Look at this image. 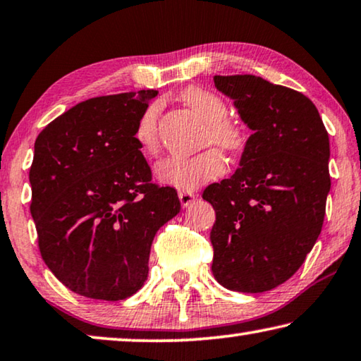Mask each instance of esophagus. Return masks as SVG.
I'll return each instance as SVG.
<instances>
[{"instance_id": "34e87169", "label": "esophagus", "mask_w": 361, "mask_h": 361, "mask_svg": "<svg viewBox=\"0 0 361 361\" xmlns=\"http://www.w3.org/2000/svg\"><path fill=\"white\" fill-rule=\"evenodd\" d=\"M178 197H180V202L183 207H188V205H191L194 202V199H196V194L194 192H186V191H180L178 192Z\"/></svg>"}]
</instances>
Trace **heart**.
I'll use <instances>...</instances> for the list:
<instances>
[{
    "instance_id": "b5f03b06",
    "label": "heart",
    "mask_w": 361,
    "mask_h": 361,
    "mask_svg": "<svg viewBox=\"0 0 361 361\" xmlns=\"http://www.w3.org/2000/svg\"><path fill=\"white\" fill-rule=\"evenodd\" d=\"M183 102L202 120L204 131L201 146L215 145L220 149L238 154L245 147L244 130L228 120V106L219 94L204 88H188ZM160 104L154 102L142 112L136 123L135 138L142 151L156 154L160 149L159 135ZM225 171V159L215 147H209L192 157H167L156 165V176L160 183L181 191H192Z\"/></svg>"
}]
</instances>
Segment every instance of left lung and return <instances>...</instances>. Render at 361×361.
<instances>
[{
  "label": "left lung",
  "mask_w": 361,
  "mask_h": 361,
  "mask_svg": "<svg viewBox=\"0 0 361 361\" xmlns=\"http://www.w3.org/2000/svg\"><path fill=\"white\" fill-rule=\"evenodd\" d=\"M254 131L241 169L207 186L215 209L212 273L223 288L265 293L293 276L322 233L329 178V136L299 91L255 75H215Z\"/></svg>",
  "instance_id": "left-lung-1"
}]
</instances>
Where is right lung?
<instances>
[{"mask_svg":"<svg viewBox=\"0 0 361 361\" xmlns=\"http://www.w3.org/2000/svg\"><path fill=\"white\" fill-rule=\"evenodd\" d=\"M156 90L87 99L48 123L30 167L33 216L44 263L75 294L123 300L142 288L152 239L181 209L152 183L135 138Z\"/></svg>","mask_w":361,"mask_h":361,"instance_id":"1","label":"right lung"}]
</instances>
